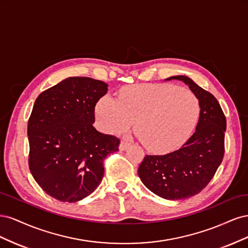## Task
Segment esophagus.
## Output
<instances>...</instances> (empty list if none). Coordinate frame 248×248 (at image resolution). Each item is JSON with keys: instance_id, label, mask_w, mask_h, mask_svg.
I'll use <instances>...</instances> for the list:
<instances>
[{"instance_id": "obj_1", "label": "esophagus", "mask_w": 248, "mask_h": 248, "mask_svg": "<svg viewBox=\"0 0 248 248\" xmlns=\"http://www.w3.org/2000/svg\"><path fill=\"white\" fill-rule=\"evenodd\" d=\"M130 146V142H128L127 140H121V142H120V146H119V149L121 150V151H124V150H126L127 148H128Z\"/></svg>"}]
</instances>
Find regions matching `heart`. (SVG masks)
Returning a JSON list of instances; mask_svg holds the SVG:
<instances>
[{
    "mask_svg": "<svg viewBox=\"0 0 248 248\" xmlns=\"http://www.w3.org/2000/svg\"><path fill=\"white\" fill-rule=\"evenodd\" d=\"M96 120L108 133L125 131L136 121L144 146L166 153L181 147L200 116L198 97L187 89L170 84H145L121 90L119 100L103 96L96 106Z\"/></svg>",
    "mask_w": 248,
    "mask_h": 248,
    "instance_id": "heart-1",
    "label": "heart"
}]
</instances>
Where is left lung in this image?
<instances>
[{
  "mask_svg": "<svg viewBox=\"0 0 248 248\" xmlns=\"http://www.w3.org/2000/svg\"><path fill=\"white\" fill-rule=\"evenodd\" d=\"M188 85L200 103L197 128L185 144L164 155H146L139 176L148 189L167 200H182L201 192L211 181L224 155L227 120L215 97L184 76L171 77Z\"/></svg>",
  "mask_w": 248,
  "mask_h": 248,
  "instance_id": "obj_1",
  "label": "left lung"
}]
</instances>
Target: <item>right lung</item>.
<instances>
[{
  "mask_svg": "<svg viewBox=\"0 0 248 248\" xmlns=\"http://www.w3.org/2000/svg\"><path fill=\"white\" fill-rule=\"evenodd\" d=\"M107 92L104 81L76 77L37 97L28 122L29 168L51 198L74 202L90 196L103 178L104 159L119 151L118 138L93 126Z\"/></svg>",
  "mask_w": 248,
  "mask_h": 248,
  "instance_id": "add662e5",
  "label": "right lung"
}]
</instances>
